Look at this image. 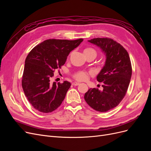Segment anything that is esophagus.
<instances>
[{"label": "esophagus", "mask_w": 151, "mask_h": 151, "mask_svg": "<svg viewBox=\"0 0 151 151\" xmlns=\"http://www.w3.org/2000/svg\"><path fill=\"white\" fill-rule=\"evenodd\" d=\"M79 84H80V83H72L73 86H79Z\"/></svg>", "instance_id": "esophagus-1"}]
</instances>
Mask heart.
I'll use <instances>...</instances> for the list:
<instances>
[{"mask_svg": "<svg viewBox=\"0 0 151 151\" xmlns=\"http://www.w3.org/2000/svg\"><path fill=\"white\" fill-rule=\"evenodd\" d=\"M87 53H94L95 55H96V52L95 50H94L92 48H87L84 50V54ZM74 77L77 81H84L88 79L89 74L88 73H87L84 71H79L76 72L74 75Z\"/></svg>", "mask_w": 151, "mask_h": 151, "instance_id": "obj_1", "label": "heart"}]
</instances>
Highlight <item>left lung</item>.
Here are the masks:
<instances>
[{
  "label": "left lung",
  "mask_w": 151,
  "mask_h": 151,
  "mask_svg": "<svg viewBox=\"0 0 151 151\" xmlns=\"http://www.w3.org/2000/svg\"><path fill=\"white\" fill-rule=\"evenodd\" d=\"M88 42L101 50L106 61L96 77L98 82L103 83V90L89 89L84 99L94 110L106 112L119 104L125 96L132 76L130 57L127 50L112 39L96 38Z\"/></svg>",
  "instance_id": "1"
}]
</instances>
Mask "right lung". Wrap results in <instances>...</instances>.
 <instances>
[{"label":"right lung","mask_w":151,"mask_h":151,"mask_svg":"<svg viewBox=\"0 0 151 151\" xmlns=\"http://www.w3.org/2000/svg\"><path fill=\"white\" fill-rule=\"evenodd\" d=\"M49 39L31 50L25 60L22 87L29 102L36 110L50 113L60 106L71 84L52 82L53 72L64 65L71 51L83 42Z\"/></svg>","instance_id":"obj_1"}]
</instances>
